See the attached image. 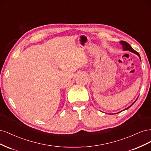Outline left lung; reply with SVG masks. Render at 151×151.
Masks as SVG:
<instances>
[{"label": "left lung", "instance_id": "left-lung-1", "mask_svg": "<svg viewBox=\"0 0 151 151\" xmlns=\"http://www.w3.org/2000/svg\"><path fill=\"white\" fill-rule=\"evenodd\" d=\"M120 43L122 44V46H123V49H124V51H131V52H134V53H135V54H136V55H138V56L140 58V55H139V52H137V51H135L133 48L131 47V46L129 45V44L128 43V42H125V41H120ZM136 100L134 102V103L131 105H130L129 107H127V109H125V110H127V109H128L129 108H130L131 106H132L135 102L136 101Z\"/></svg>", "mask_w": 151, "mask_h": 151}]
</instances>
